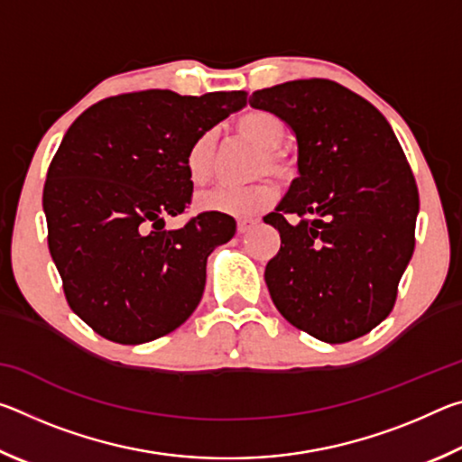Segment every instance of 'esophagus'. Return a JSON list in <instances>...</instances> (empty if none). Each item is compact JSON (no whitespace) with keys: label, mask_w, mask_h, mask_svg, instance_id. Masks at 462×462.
<instances>
[{"label":"esophagus","mask_w":462,"mask_h":462,"mask_svg":"<svg viewBox=\"0 0 462 462\" xmlns=\"http://www.w3.org/2000/svg\"><path fill=\"white\" fill-rule=\"evenodd\" d=\"M256 226V220H253V217H240L238 220V232L245 234L248 230H253Z\"/></svg>","instance_id":"esophagus-1"}]
</instances>
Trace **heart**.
<instances>
[{
	"mask_svg": "<svg viewBox=\"0 0 462 462\" xmlns=\"http://www.w3.org/2000/svg\"><path fill=\"white\" fill-rule=\"evenodd\" d=\"M238 134L263 151L261 173L275 175L281 181H289L295 173L293 161L285 156L277 148L285 143L289 134L287 124L277 114L269 109H248L240 114L234 122ZM214 152H216V134L212 130L201 132L193 140L189 151L185 154V169L195 185L206 183L208 177L212 175L214 167ZM277 199V189L271 183H256L242 189H230V187H216L201 193L198 198V208L203 212L228 214L236 217H248L261 214L271 208Z\"/></svg>",
	"mask_w": 462,
	"mask_h": 462,
	"instance_id": "heart-1",
	"label": "heart"
}]
</instances>
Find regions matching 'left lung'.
<instances>
[{"instance_id":"1","label":"left lung","mask_w":462,"mask_h":462,"mask_svg":"<svg viewBox=\"0 0 462 462\" xmlns=\"http://www.w3.org/2000/svg\"><path fill=\"white\" fill-rule=\"evenodd\" d=\"M248 101L297 138L300 177L264 216L281 236L264 269L271 300L318 340L365 336L393 310L416 245L420 195L400 140L377 107L328 79L287 81Z\"/></svg>"}]
</instances>
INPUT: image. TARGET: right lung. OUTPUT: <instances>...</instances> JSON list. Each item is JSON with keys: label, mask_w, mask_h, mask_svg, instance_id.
<instances>
[{"label": "right lung", "mask_w": 462, "mask_h": 462, "mask_svg": "<svg viewBox=\"0 0 462 462\" xmlns=\"http://www.w3.org/2000/svg\"><path fill=\"white\" fill-rule=\"evenodd\" d=\"M245 106L246 91H134L97 101L67 130L42 193L49 250L69 306L99 336L151 342L198 308L208 256L236 222L203 212L165 230V217L191 203L193 140Z\"/></svg>", "instance_id": "right-lung-1"}]
</instances>
